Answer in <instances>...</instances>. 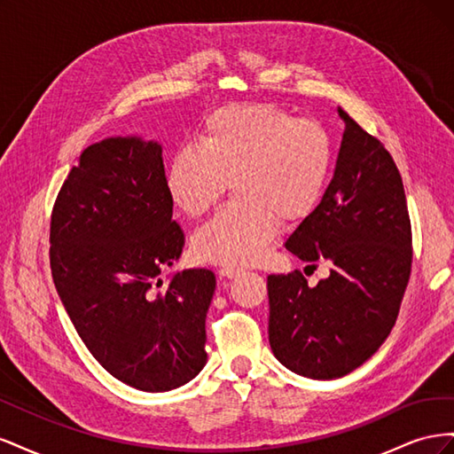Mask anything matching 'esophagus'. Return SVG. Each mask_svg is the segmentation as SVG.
Listing matches in <instances>:
<instances>
[{
	"label": "esophagus",
	"instance_id": "esophagus-1",
	"mask_svg": "<svg viewBox=\"0 0 454 454\" xmlns=\"http://www.w3.org/2000/svg\"><path fill=\"white\" fill-rule=\"evenodd\" d=\"M242 272H244V269H240V267H222V269H219V274H222V277H225V278H235Z\"/></svg>",
	"mask_w": 454,
	"mask_h": 454
}]
</instances>
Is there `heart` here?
<instances>
[{
	"instance_id": "1",
	"label": "heart",
	"mask_w": 454,
	"mask_h": 454,
	"mask_svg": "<svg viewBox=\"0 0 454 454\" xmlns=\"http://www.w3.org/2000/svg\"><path fill=\"white\" fill-rule=\"evenodd\" d=\"M332 140L314 121L267 104L215 109L197 144L184 145L167 168V191L185 215L204 214L231 180L237 200L200 225L191 246L217 265H250L263 257L284 222L305 217L320 200L332 170Z\"/></svg>"
}]
</instances>
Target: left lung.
Segmentation results:
<instances>
[{
	"label": "left lung",
	"instance_id": "obj_1",
	"mask_svg": "<svg viewBox=\"0 0 454 454\" xmlns=\"http://www.w3.org/2000/svg\"><path fill=\"white\" fill-rule=\"evenodd\" d=\"M339 117L345 132L332 182L286 240L312 267L329 261V277L314 287L301 270L267 278L272 354L297 375L324 380L348 375L387 340L413 261L400 170L340 107Z\"/></svg>",
	"mask_w": 454,
	"mask_h": 454
}]
</instances>
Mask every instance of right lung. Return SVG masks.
<instances>
[{
    "mask_svg": "<svg viewBox=\"0 0 454 454\" xmlns=\"http://www.w3.org/2000/svg\"><path fill=\"white\" fill-rule=\"evenodd\" d=\"M162 147L138 136L89 145L51 215V270L79 337L115 379L167 392L206 365L208 269L160 272L184 250L172 219Z\"/></svg>",
    "mask_w": 454,
    "mask_h": 454,
    "instance_id": "add662e5",
    "label": "right lung"
}]
</instances>
